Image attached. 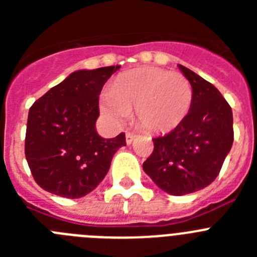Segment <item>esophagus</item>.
Listing matches in <instances>:
<instances>
[{"mask_svg": "<svg viewBox=\"0 0 257 257\" xmlns=\"http://www.w3.org/2000/svg\"><path fill=\"white\" fill-rule=\"evenodd\" d=\"M135 134L134 133H130V131H127L126 133V143L127 144H131V143L134 142V139H135Z\"/></svg>", "mask_w": 257, "mask_h": 257, "instance_id": "obj_1", "label": "esophagus"}]
</instances>
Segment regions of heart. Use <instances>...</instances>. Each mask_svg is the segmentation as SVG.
I'll use <instances>...</instances> for the list:
<instances>
[{"instance_id": "1", "label": "heart", "mask_w": 257, "mask_h": 257, "mask_svg": "<svg viewBox=\"0 0 257 257\" xmlns=\"http://www.w3.org/2000/svg\"><path fill=\"white\" fill-rule=\"evenodd\" d=\"M193 103V87L181 73L143 67L119 74L100 97L101 112L121 123L135 109L136 122L148 131L165 133L180 124Z\"/></svg>"}]
</instances>
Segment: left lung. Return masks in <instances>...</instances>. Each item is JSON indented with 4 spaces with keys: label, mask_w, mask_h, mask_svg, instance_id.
I'll list each match as a JSON object with an SVG mask.
<instances>
[{
    "label": "left lung",
    "mask_w": 257,
    "mask_h": 257,
    "mask_svg": "<svg viewBox=\"0 0 257 257\" xmlns=\"http://www.w3.org/2000/svg\"><path fill=\"white\" fill-rule=\"evenodd\" d=\"M193 87L189 113L174 130L153 139L143 169L162 190L184 196L217 178L234 140L233 113L212 83L179 65Z\"/></svg>",
    "instance_id": "obj_1"
}]
</instances>
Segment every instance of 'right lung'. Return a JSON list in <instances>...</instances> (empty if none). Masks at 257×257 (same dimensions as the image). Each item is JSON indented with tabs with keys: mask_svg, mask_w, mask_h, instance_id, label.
<instances>
[{
	"mask_svg": "<svg viewBox=\"0 0 257 257\" xmlns=\"http://www.w3.org/2000/svg\"><path fill=\"white\" fill-rule=\"evenodd\" d=\"M115 67L77 70L36 100L28 113L26 158L46 192L81 198L100 184L124 134L103 139L95 130L99 95Z\"/></svg>",
	"mask_w": 257,
	"mask_h": 257,
	"instance_id": "right-lung-1",
	"label": "right lung"
}]
</instances>
